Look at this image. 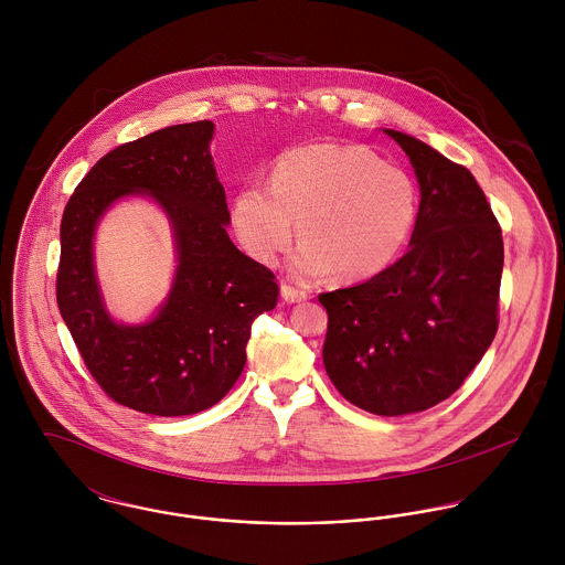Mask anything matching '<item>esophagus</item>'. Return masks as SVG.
<instances>
[{
  "instance_id": "34e87169",
  "label": "esophagus",
  "mask_w": 565,
  "mask_h": 565,
  "mask_svg": "<svg viewBox=\"0 0 565 565\" xmlns=\"http://www.w3.org/2000/svg\"><path fill=\"white\" fill-rule=\"evenodd\" d=\"M280 296L285 302L294 305V302H305L309 298V294L305 289H298V287H291V285H282L280 287Z\"/></svg>"
}]
</instances>
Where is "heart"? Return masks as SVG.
Listing matches in <instances>:
<instances>
[{
	"label": "heart",
	"mask_w": 565,
	"mask_h": 565,
	"mask_svg": "<svg viewBox=\"0 0 565 565\" xmlns=\"http://www.w3.org/2000/svg\"><path fill=\"white\" fill-rule=\"evenodd\" d=\"M233 228L263 265L294 239L291 271L316 280L332 269L339 280H365L387 269L417 220V189L408 173L361 146H309L274 162L267 189L247 184L233 200Z\"/></svg>",
	"instance_id": "heart-1"
}]
</instances>
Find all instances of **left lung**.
Masks as SVG:
<instances>
[{
	"label": "left lung",
	"instance_id": "8db88e82",
	"mask_svg": "<svg viewBox=\"0 0 565 565\" xmlns=\"http://www.w3.org/2000/svg\"><path fill=\"white\" fill-rule=\"evenodd\" d=\"M419 211L408 252L330 294L323 367L348 403L396 417L450 398L498 330L502 233L475 175L398 130Z\"/></svg>",
	"mask_w": 565,
	"mask_h": 565
}]
</instances>
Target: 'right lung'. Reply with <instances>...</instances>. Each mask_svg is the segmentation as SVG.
<instances>
[{
	"instance_id": "right-lung-1",
	"label": "right lung",
	"mask_w": 565,
	"mask_h": 565,
	"mask_svg": "<svg viewBox=\"0 0 565 565\" xmlns=\"http://www.w3.org/2000/svg\"><path fill=\"white\" fill-rule=\"evenodd\" d=\"M213 132V121L180 124L115 148L82 178L61 222V316L106 396L150 415H193L220 403L242 376L252 322L278 302L276 276L226 233ZM126 194L156 198L179 254L168 300L137 327L109 318L92 263L94 228Z\"/></svg>"
}]
</instances>
